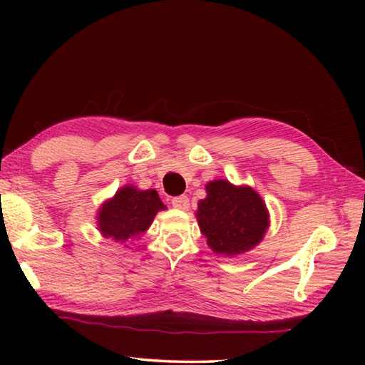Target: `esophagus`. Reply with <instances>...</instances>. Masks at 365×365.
I'll list each match as a JSON object with an SVG mask.
<instances>
[{"label":"esophagus","instance_id":"esophagus-1","mask_svg":"<svg viewBox=\"0 0 365 365\" xmlns=\"http://www.w3.org/2000/svg\"><path fill=\"white\" fill-rule=\"evenodd\" d=\"M172 206H174L175 209H180V211H187V209L190 207V200L188 196H177L172 200Z\"/></svg>","mask_w":365,"mask_h":365}]
</instances>
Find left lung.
<instances>
[{"label":"left lung","instance_id":"1","mask_svg":"<svg viewBox=\"0 0 365 365\" xmlns=\"http://www.w3.org/2000/svg\"><path fill=\"white\" fill-rule=\"evenodd\" d=\"M269 209L255 188L225 178L206 183L196 219L207 246L222 257L248 252L262 242L270 225Z\"/></svg>","mask_w":365,"mask_h":365}]
</instances>
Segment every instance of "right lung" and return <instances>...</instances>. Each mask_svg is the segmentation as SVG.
Segmentation results:
<instances>
[{
  "label": "right lung",
  "mask_w": 365,
  "mask_h": 365,
  "mask_svg": "<svg viewBox=\"0 0 365 365\" xmlns=\"http://www.w3.org/2000/svg\"><path fill=\"white\" fill-rule=\"evenodd\" d=\"M164 209L156 190L123 185L98 209V230L104 238L128 248V243L140 238L150 228L156 214Z\"/></svg>",
  "instance_id": "1"
}]
</instances>
